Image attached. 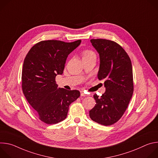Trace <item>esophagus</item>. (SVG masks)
Returning <instances> with one entry per match:
<instances>
[{
	"label": "esophagus",
	"mask_w": 158,
	"mask_h": 158,
	"mask_svg": "<svg viewBox=\"0 0 158 158\" xmlns=\"http://www.w3.org/2000/svg\"><path fill=\"white\" fill-rule=\"evenodd\" d=\"M81 96H83V97H84V96H87V95L86 94H85L82 91H81Z\"/></svg>",
	"instance_id": "34e87169"
}]
</instances>
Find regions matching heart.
Segmentation results:
<instances>
[{
  "label": "heart",
  "mask_w": 158,
  "mask_h": 158,
  "mask_svg": "<svg viewBox=\"0 0 158 158\" xmlns=\"http://www.w3.org/2000/svg\"><path fill=\"white\" fill-rule=\"evenodd\" d=\"M81 54H82V59L90 57V56H91L93 55H95V54L94 53L93 51H92L91 50H89V49L83 50L81 52Z\"/></svg>",
  "instance_id": "obj_1"
}]
</instances>
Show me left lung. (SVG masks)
Masks as SVG:
<instances>
[{"instance_id": "left-lung-1", "label": "left lung", "mask_w": 158, "mask_h": 158, "mask_svg": "<svg viewBox=\"0 0 158 158\" xmlns=\"http://www.w3.org/2000/svg\"><path fill=\"white\" fill-rule=\"evenodd\" d=\"M99 54V80L104 81L106 92L94 95L95 106L89 110L91 119L104 126L118 122L125 112L134 91L131 59L119 44L104 39H91Z\"/></svg>"}]
</instances>
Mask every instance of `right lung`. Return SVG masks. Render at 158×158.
I'll use <instances>...</instances> for the list:
<instances>
[{
	"mask_svg": "<svg viewBox=\"0 0 158 158\" xmlns=\"http://www.w3.org/2000/svg\"><path fill=\"white\" fill-rule=\"evenodd\" d=\"M81 42L42 40L26 55L22 73L23 93L39 119L48 124L64 120L69 105L79 96L77 90L57 88L56 77L63 73L68 55Z\"/></svg>",
	"mask_w": 158,
	"mask_h": 158,
	"instance_id": "obj_1",
	"label": "right lung"
}]
</instances>
